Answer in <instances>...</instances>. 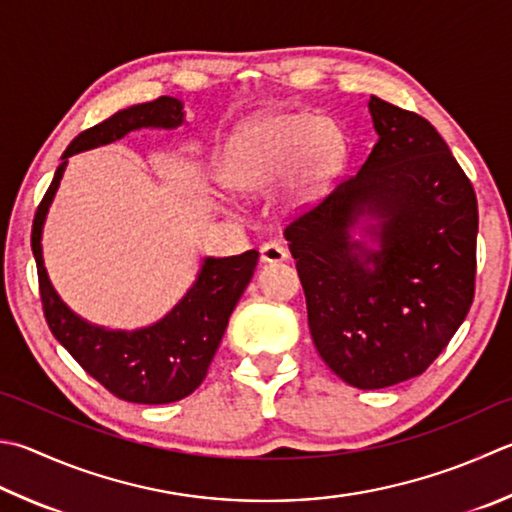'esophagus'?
<instances>
[{"label": "esophagus", "instance_id": "esophagus-1", "mask_svg": "<svg viewBox=\"0 0 512 512\" xmlns=\"http://www.w3.org/2000/svg\"><path fill=\"white\" fill-rule=\"evenodd\" d=\"M260 260L263 263H283L287 260V249L281 243H265L260 247Z\"/></svg>", "mask_w": 512, "mask_h": 512}]
</instances>
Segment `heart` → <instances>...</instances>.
<instances>
[{
	"label": "heart",
	"mask_w": 512,
	"mask_h": 512,
	"mask_svg": "<svg viewBox=\"0 0 512 512\" xmlns=\"http://www.w3.org/2000/svg\"><path fill=\"white\" fill-rule=\"evenodd\" d=\"M343 142L336 129L312 115H276L249 129L225 167L231 189L252 194L283 180L289 171L294 198L321 194L341 165Z\"/></svg>",
	"instance_id": "heart-1"
}]
</instances>
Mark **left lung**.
<instances>
[{"instance_id":"obj_1","label":"left lung","mask_w":512,"mask_h":512,"mask_svg":"<svg viewBox=\"0 0 512 512\" xmlns=\"http://www.w3.org/2000/svg\"><path fill=\"white\" fill-rule=\"evenodd\" d=\"M379 140L285 229L327 368L359 390L426 372L475 298L477 198L421 115L372 95Z\"/></svg>"}]
</instances>
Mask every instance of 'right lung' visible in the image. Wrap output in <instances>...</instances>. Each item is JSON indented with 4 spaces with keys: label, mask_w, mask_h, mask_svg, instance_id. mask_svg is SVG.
<instances>
[{
    "label": "right lung",
    "mask_w": 512,
    "mask_h": 512,
    "mask_svg": "<svg viewBox=\"0 0 512 512\" xmlns=\"http://www.w3.org/2000/svg\"><path fill=\"white\" fill-rule=\"evenodd\" d=\"M180 124H185V104L162 95L153 102L133 104L82 131L62 153V165L37 207L31 234L44 316L55 339L115 397L147 406L185 399L205 379L229 316L252 281L258 252L249 249L240 256H205L194 285L173 310L160 321L129 332L93 325L62 301L44 267L42 234L71 156L122 140L131 131L176 129Z\"/></svg>",
    "instance_id": "1"
}]
</instances>
